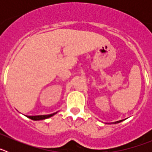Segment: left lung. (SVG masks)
<instances>
[{"label":"left lung","instance_id":"obj_1","mask_svg":"<svg viewBox=\"0 0 152 152\" xmlns=\"http://www.w3.org/2000/svg\"><path fill=\"white\" fill-rule=\"evenodd\" d=\"M122 121H123V120H119V121H117V123H120V122H122Z\"/></svg>","mask_w":152,"mask_h":152}]
</instances>
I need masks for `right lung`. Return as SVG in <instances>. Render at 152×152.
Wrapping results in <instances>:
<instances>
[{"label": "right lung", "mask_w": 152, "mask_h": 152, "mask_svg": "<svg viewBox=\"0 0 152 152\" xmlns=\"http://www.w3.org/2000/svg\"><path fill=\"white\" fill-rule=\"evenodd\" d=\"M58 112L54 113H52V114H48V115H39V116H26V117L29 118V119H33V120H42V119H48V118H50L52 116H53L54 115H56Z\"/></svg>", "instance_id": "1"}]
</instances>
